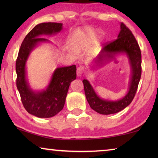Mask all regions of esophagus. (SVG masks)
I'll list each match as a JSON object with an SVG mask.
<instances>
[{
	"mask_svg": "<svg viewBox=\"0 0 158 158\" xmlns=\"http://www.w3.org/2000/svg\"><path fill=\"white\" fill-rule=\"evenodd\" d=\"M84 67L83 66H79V68H77V74L78 77H81L83 73H84Z\"/></svg>",
	"mask_w": 158,
	"mask_h": 158,
	"instance_id": "esophagus-1",
	"label": "esophagus"
}]
</instances>
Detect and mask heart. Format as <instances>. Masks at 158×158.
<instances>
[{"mask_svg": "<svg viewBox=\"0 0 158 158\" xmlns=\"http://www.w3.org/2000/svg\"><path fill=\"white\" fill-rule=\"evenodd\" d=\"M94 36L95 31L92 30V29H88V30L85 31L84 32H81L79 36L78 41H77L76 44H74V47L76 48L77 51H79L81 48L88 46L93 39ZM97 46L98 44H95L93 49H92V52H95L96 48H97Z\"/></svg>", "mask_w": 158, "mask_h": 158, "instance_id": "b5f03b06", "label": "heart"}]
</instances>
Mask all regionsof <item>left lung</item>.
I'll use <instances>...</instances> for the list:
<instances>
[{
	"instance_id": "obj_1",
	"label": "left lung",
	"mask_w": 158,
	"mask_h": 158,
	"mask_svg": "<svg viewBox=\"0 0 158 158\" xmlns=\"http://www.w3.org/2000/svg\"><path fill=\"white\" fill-rule=\"evenodd\" d=\"M121 31L116 40L103 47L92 64L100 66L108 63L118 54H125L129 61L131 77L128 90L123 98L118 100H105L99 97L87 79L83 80L86 100L91 109L104 115L116 114L130 105L135 98L141 75V54L139 46L132 32L123 23H121Z\"/></svg>"
}]
</instances>
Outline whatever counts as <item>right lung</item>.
Segmentation results:
<instances>
[{
	"mask_svg": "<svg viewBox=\"0 0 158 158\" xmlns=\"http://www.w3.org/2000/svg\"><path fill=\"white\" fill-rule=\"evenodd\" d=\"M60 23H41L29 32L21 45L16 61L17 87L21 102L29 114L38 118H51L62 110L65 102L70 83L77 77L76 65L58 68L53 72L49 85L44 90H33L29 84L26 72V62L35 48L49 40L40 37L60 33Z\"/></svg>",
	"mask_w": 158,
	"mask_h": 158,
	"instance_id": "add662e5",
	"label": "right lung"
}]
</instances>
